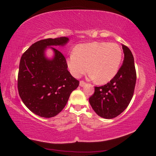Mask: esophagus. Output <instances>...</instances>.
Instances as JSON below:
<instances>
[{"instance_id": "obj_1", "label": "esophagus", "mask_w": 156, "mask_h": 156, "mask_svg": "<svg viewBox=\"0 0 156 156\" xmlns=\"http://www.w3.org/2000/svg\"><path fill=\"white\" fill-rule=\"evenodd\" d=\"M85 84H86L85 82H84V81H83V80L80 81V87H84V85H85Z\"/></svg>"}]
</instances>
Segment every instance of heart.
I'll list each match as a JSON object with an SVG mask.
<instances>
[{
	"mask_svg": "<svg viewBox=\"0 0 156 156\" xmlns=\"http://www.w3.org/2000/svg\"><path fill=\"white\" fill-rule=\"evenodd\" d=\"M122 57V50L118 44L94 41L76 46L74 52L67 58L66 65L75 78L85 73L89 67V77L101 84L116 76Z\"/></svg>",
	"mask_w": 156,
	"mask_h": 156,
	"instance_id": "1",
	"label": "heart"
}]
</instances>
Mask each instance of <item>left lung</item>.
<instances>
[{"label": "left lung", "mask_w": 156, "mask_h": 156, "mask_svg": "<svg viewBox=\"0 0 156 156\" xmlns=\"http://www.w3.org/2000/svg\"><path fill=\"white\" fill-rule=\"evenodd\" d=\"M123 64L109 83L95 87L89 103L96 114L104 119L115 118L126 109L134 94L136 73L134 56L130 50L122 44Z\"/></svg>", "instance_id": "8db88e82"}]
</instances>
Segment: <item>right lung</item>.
<instances>
[{
	"instance_id": "1",
	"label": "right lung",
	"mask_w": 156,
	"mask_h": 156,
	"mask_svg": "<svg viewBox=\"0 0 156 156\" xmlns=\"http://www.w3.org/2000/svg\"><path fill=\"white\" fill-rule=\"evenodd\" d=\"M69 40L66 37L42 39L33 44L21 57L18 78L19 95L25 106L39 117L57 115L79 85V81L67 70L63 54L52 47L64 46ZM48 48L53 52L52 58L46 56Z\"/></svg>"
}]
</instances>
